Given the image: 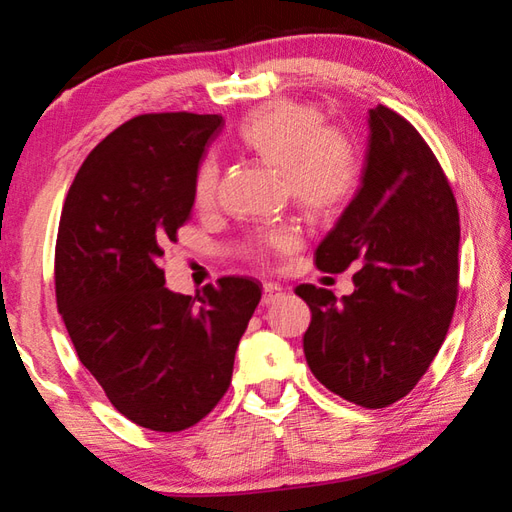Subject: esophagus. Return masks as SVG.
Returning <instances> with one entry per match:
<instances>
[{
    "label": "esophagus",
    "instance_id": "1",
    "mask_svg": "<svg viewBox=\"0 0 512 512\" xmlns=\"http://www.w3.org/2000/svg\"><path fill=\"white\" fill-rule=\"evenodd\" d=\"M284 298V289L280 284H273V282H266L264 284V293H262V305H275L277 300Z\"/></svg>",
    "mask_w": 512,
    "mask_h": 512
}]
</instances>
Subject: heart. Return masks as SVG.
I'll list each match as a JSON object with an SVG mask.
<instances>
[{"instance_id":"heart-1","label":"heart","mask_w":512,"mask_h":512,"mask_svg":"<svg viewBox=\"0 0 512 512\" xmlns=\"http://www.w3.org/2000/svg\"><path fill=\"white\" fill-rule=\"evenodd\" d=\"M237 142L246 153L282 171L287 194L311 219H332L339 214L361 176L359 151L348 135L325 128L320 110L298 101H275L241 121ZM219 164L205 158L194 173V203L207 207L214 201ZM298 246L293 228L280 225L248 248V255L264 262L271 253H291Z\"/></svg>"}]
</instances>
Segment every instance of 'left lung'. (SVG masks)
Here are the masks:
<instances>
[{
    "instance_id": "obj_1",
    "label": "left lung",
    "mask_w": 512,
    "mask_h": 512,
    "mask_svg": "<svg viewBox=\"0 0 512 512\" xmlns=\"http://www.w3.org/2000/svg\"><path fill=\"white\" fill-rule=\"evenodd\" d=\"M361 187L316 248V266L352 275L336 300L314 284L296 287L311 309L302 339L314 377L366 409L413 391L452 323L458 296V207L420 133L391 108L368 112Z\"/></svg>"
}]
</instances>
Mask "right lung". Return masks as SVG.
Wrapping results in <instances>:
<instances>
[{"label":"right lung","instance_id":"1","mask_svg":"<svg viewBox=\"0 0 512 512\" xmlns=\"http://www.w3.org/2000/svg\"><path fill=\"white\" fill-rule=\"evenodd\" d=\"M221 115H140L97 144L69 187L56 300L76 354L128 420L183 431L230 386L262 284L221 277L196 296L164 287V246L194 207V173Z\"/></svg>","mask_w":512,"mask_h":512}]
</instances>
